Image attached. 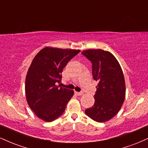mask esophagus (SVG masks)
<instances>
[{
  "instance_id": "1",
  "label": "esophagus",
  "mask_w": 148,
  "mask_h": 148,
  "mask_svg": "<svg viewBox=\"0 0 148 148\" xmlns=\"http://www.w3.org/2000/svg\"><path fill=\"white\" fill-rule=\"evenodd\" d=\"M75 95L77 96H81L83 95V92H75Z\"/></svg>"
}]
</instances>
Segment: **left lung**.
<instances>
[{
  "mask_svg": "<svg viewBox=\"0 0 148 148\" xmlns=\"http://www.w3.org/2000/svg\"><path fill=\"white\" fill-rule=\"evenodd\" d=\"M81 53L91 62L93 79L98 81L95 103L85 111L98 123L113 118L125 98V81L120 64L113 54L101 49H88Z\"/></svg>",
  "mask_w": 148,
  "mask_h": 148,
  "instance_id": "8db88e82",
  "label": "left lung"
}]
</instances>
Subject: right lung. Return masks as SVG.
I'll return each instance as SVG.
<instances>
[{
    "mask_svg": "<svg viewBox=\"0 0 148 148\" xmlns=\"http://www.w3.org/2000/svg\"><path fill=\"white\" fill-rule=\"evenodd\" d=\"M80 50L45 47L32 61L26 78V99L39 118L52 122L64 113L74 91L61 87L62 69Z\"/></svg>",
    "mask_w": 148,
    "mask_h": 148,
    "instance_id": "obj_1",
    "label": "right lung"
}]
</instances>
